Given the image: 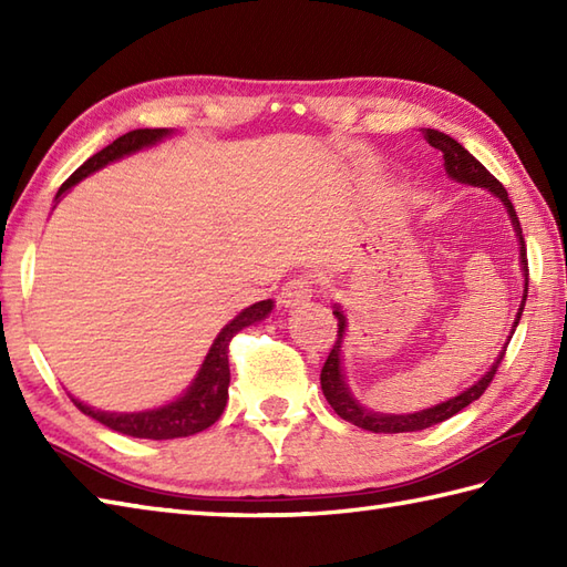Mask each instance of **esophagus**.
I'll use <instances>...</instances> for the list:
<instances>
[{"label":"esophagus","instance_id":"obj_1","mask_svg":"<svg viewBox=\"0 0 567 567\" xmlns=\"http://www.w3.org/2000/svg\"><path fill=\"white\" fill-rule=\"evenodd\" d=\"M311 295H315V280H311V277L299 275L282 285V290H280V295H277V299H280L282 307H297V305L309 302Z\"/></svg>","mask_w":567,"mask_h":567}]
</instances>
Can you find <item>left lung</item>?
<instances>
[{
  "instance_id": "left-lung-1",
  "label": "left lung",
  "mask_w": 567,
  "mask_h": 567,
  "mask_svg": "<svg viewBox=\"0 0 567 567\" xmlns=\"http://www.w3.org/2000/svg\"><path fill=\"white\" fill-rule=\"evenodd\" d=\"M424 138L431 143L433 148L443 153V167L445 173H449L453 179L463 185H473V187H485L489 189L492 195L499 197L504 202V207L509 212V219L514 224V231L519 236V246H522V272H524V299H522V307H519V315L514 319V327L507 343L512 341V336L519 327V319H522V311L526 305V295H528V260H526V244H524V234H522V224H519V216L514 212V204L507 195V189L502 187L499 179L495 175H489L487 167L475 161L473 155H470L461 143L455 138L445 136L443 131L436 128H424ZM333 317L339 319V339H336L331 353L327 358V363L321 368V390L323 396H327V402L333 406V412L339 414L341 419L351 421V424L372 431V433H404V431H421V429H429V426H436L441 421L455 416L457 412H463L467 404H473L475 400L483 396V392L489 388V382L495 380L497 375V368L502 365L504 353H507V343H504V351L497 355L495 363L485 372L483 378H480L473 388H467L465 392H461L457 396L449 402H441L436 406H429V409H421V412L414 414H380V412H370L363 404H360L355 396L348 390V382L343 375V368H341V343H343V333H346V317L339 307H333Z\"/></svg>"
}]
</instances>
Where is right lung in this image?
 I'll list each match as a JSON object with an SVG mask.
<instances>
[{"instance_id": "add662e5", "label": "right lung", "mask_w": 567, "mask_h": 567, "mask_svg": "<svg viewBox=\"0 0 567 567\" xmlns=\"http://www.w3.org/2000/svg\"><path fill=\"white\" fill-rule=\"evenodd\" d=\"M167 134H171L167 128H136V131H128L124 136H118L114 143H110V146L102 148L100 153H94L90 161H84L78 171L72 173L63 185H60L55 199L63 197L72 185H78L82 177L100 171V167H104L106 163L124 158V155L136 153L146 146H153L155 141H161ZM270 311H272V299H262V302H256L252 307L240 311L234 321H228L221 329V333L214 339L195 382L189 384L183 396H177V400L171 404L148 409V412H136V414L100 412V409H92L78 400H72V404H75L82 414L97 419L100 424L110 426L112 431L126 433V436H134V439L167 441V439L192 436V433L209 429L214 421L221 416L228 400V380H231V370H228V343H231V339L240 329H246L256 321H262Z\"/></svg>"}]
</instances>
